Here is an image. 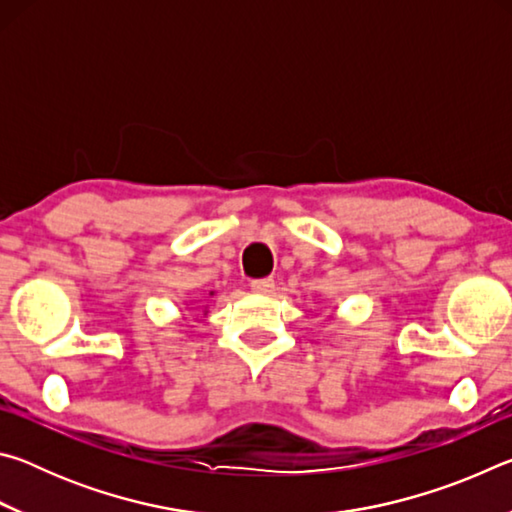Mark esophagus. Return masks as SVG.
Instances as JSON below:
<instances>
[{
  "label": "esophagus",
  "mask_w": 512,
  "mask_h": 512,
  "mask_svg": "<svg viewBox=\"0 0 512 512\" xmlns=\"http://www.w3.org/2000/svg\"><path fill=\"white\" fill-rule=\"evenodd\" d=\"M250 289L257 293H271L275 289L273 277H257V280H250Z\"/></svg>",
  "instance_id": "34e87169"
}]
</instances>
